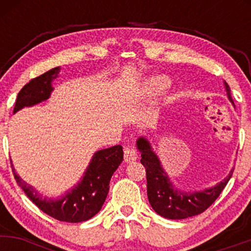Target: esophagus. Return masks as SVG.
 Here are the masks:
<instances>
[{
  "label": "esophagus",
  "instance_id": "esophagus-1",
  "mask_svg": "<svg viewBox=\"0 0 251 251\" xmlns=\"http://www.w3.org/2000/svg\"><path fill=\"white\" fill-rule=\"evenodd\" d=\"M138 158V151L135 150L133 146H125L124 149V159H125L126 163L134 162Z\"/></svg>",
  "mask_w": 251,
  "mask_h": 251
}]
</instances>
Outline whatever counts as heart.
I'll return each mask as SVG.
<instances>
[{
  "label": "heart",
  "instance_id": "heart-1",
  "mask_svg": "<svg viewBox=\"0 0 251 251\" xmlns=\"http://www.w3.org/2000/svg\"><path fill=\"white\" fill-rule=\"evenodd\" d=\"M169 81L166 77H155L151 81V88L153 89L154 92H160L164 91L166 87H168Z\"/></svg>",
  "mask_w": 251,
  "mask_h": 251
}]
</instances>
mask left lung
Segmentation results:
<instances>
[{
	"label": "left lung",
	"instance_id": "1",
	"mask_svg": "<svg viewBox=\"0 0 251 251\" xmlns=\"http://www.w3.org/2000/svg\"><path fill=\"white\" fill-rule=\"evenodd\" d=\"M224 83H226L227 98L234 103V100L230 96L229 85L226 82ZM137 145L139 151L142 152L140 163L143 164L146 171L150 204L158 215L169 220H184L205 211L226 188L234 171L232 170L226 179L222 180L214 188L201 192H192V194L180 192L172 188L171 181L169 180V177L160 166L157 155L150 148V144L144 138H139Z\"/></svg>",
	"mask_w": 251,
	"mask_h": 251
}]
</instances>
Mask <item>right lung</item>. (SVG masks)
I'll return each mask as SVG.
<instances>
[{
    "mask_svg": "<svg viewBox=\"0 0 251 251\" xmlns=\"http://www.w3.org/2000/svg\"><path fill=\"white\" fill-rule=\"evenodd\" d=\"M57 73L59 67L46 72L42 75L34 77L25 83L17 94L14 113L25 106H33L48 99L53 89L50 82L57 76ZM123 159L122 145L98 151L89 164L82 180L65 197L56 201L42 198V196L37 195L35 190L16 175L13 165L11 169L17 185L21 186L27 197L37 208L57 221L79 223L89 220L100 211L107 197L112 175Z\"/></svg>",
    "mask_w": 251,
    "mask_h": 251,
    "instance_id": "1",
    "label": "right lung"
}]
</instances>
